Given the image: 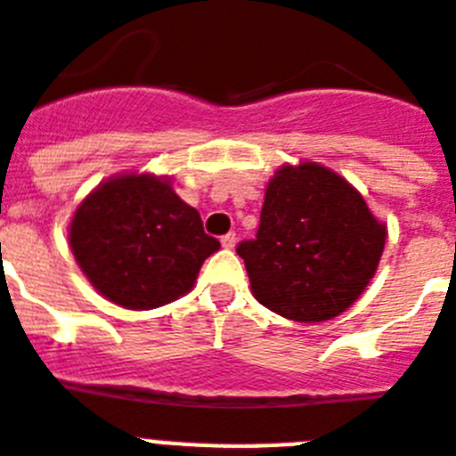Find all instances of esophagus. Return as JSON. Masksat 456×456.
I'll return each instance as SVG.
<instances>
[{
  "mask_svg": "<svg viewBox=\"0 0 456 456\" xmlns=\"http://www.w3.org/2000/svg\"><path fill=\"white\" fill-rule=\"evenodd\" d=\"M220 243H222V248H234L236 246V234H234V232H229V234L222 236Z\"/></svg>",
  "mask_w": 456,
  "mask_h": 456,
  "instance_id": "1",
  "label": "esophagus"
}]
</instances>
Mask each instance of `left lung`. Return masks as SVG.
<instances>
[{
    "label": "left lung",
    "mask_w": 456,
    "mask_h": 456,
    "mask_svg": "<svg viewBox=\"0 0 456 456\" xmlns=\"http://www.w3.org/2000/svg\"><path fill=\"white\" fill-rule=\"evenodd\" d=\"M387 227L335 170L281 166L266 184L260 229L240 240L255 299L297 323L346 312L375 276Z\"/></svg>",
    "instance_id": "8db88e82"
}]
</instances>
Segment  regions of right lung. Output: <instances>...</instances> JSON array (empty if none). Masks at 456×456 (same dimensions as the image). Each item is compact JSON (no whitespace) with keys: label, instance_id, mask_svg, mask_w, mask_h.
I'll return each mask as SVG.
<instances>
[{"label":"right lung","instance_id":"obj_1","mask_svg":"<svg viewBox=\"0 0 456 456\" xmlns=\"http://www.w3.org/2000/svg\"><path fill=\"white\" fill-rule=\"evenodd\" d=\"M69 248L91 286L124 309H157L194 286L220 240L168 177L126 173L98 184L69 222Z\"/></svg>","mask_w":456,"mask_h":456}]
</instances>
